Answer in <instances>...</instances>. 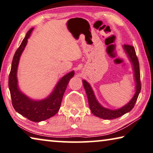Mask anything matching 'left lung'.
Masks as SVG:
<instances>
[{
    "mask_svg": "<svg viewBox=\"0 0 153 153\" xmlns=\"http://www.w3.org/2000/svg\"><path fill=\"white\" fill-rule=\"evenodd\" d=\"M123 49L127 54L130 61H131L133 66V71L134 73V80L136 81V92L132 99L125 105L123 107L117 110H110L108 108H103L97 101L96 97L94 96V92L92 89L91 86L87 81L83 80V87L87 94L89 107L91 110L92 113L96 117H100L104 119H114L121 117L127 112H130L134 106L136 101L138 98L139 92L141 91V81H140V71H139V63L138 59L136 55L135 50L132 45H123Z\"/></svg>",
    "mask_w": 153,
    "mask_h": 153,
    "instance_id": "obj_1",
    "label": "left lung"
}]
</instances>
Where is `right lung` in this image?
<instances>
[{"label":"right lung","mask_w":153,"mask_h":153,"mask_svg":"<svg viewBox=\"0 0 153 153\" xmlns=\"http://www.w3.org/2000/svg\"><path fill=\"white\" fill-rule=\"evenodd\" d=\"M32 30L33 28H31L28 31L19 48L15 52L9 75V88L12 97V105L15 110L29 120L34 122H39L50 118L58 112L60 109L64 92L70 80L74 76V72L72 71L62 77L50 96L43 100H32L20 91L18 87L16 76L18 65L20 57L27 45V39L30 36Z\"/></svg>","instance_id":"add662e5"}]
</instances>
